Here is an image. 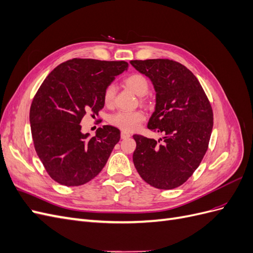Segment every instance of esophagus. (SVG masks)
<instances>
[{
    "label": "esophagus",
    "mask_w": 253,
    "mask_h": 253,
    "mask_svg": "<svg viewBox=\"0 0 253 253\" xmlns=\"http://www.w3.org/2000/svg\"><path fill=\"white\" fill-rule=\"evenodd\" d=\"M129 136H131V135H129V133H127V132H125V131L121 132V138L122 139H126V138H128Z\"/></svg>",
    "instance_id": "1"
}]
</instances>
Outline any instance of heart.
Wrapping results in <instances>:
<instances>
[{"label":"heart","instance_id":"b5f03b06","mask_svg":"<svg viewBox=\"0 0 253 253\" xmlns=\"http://www.w3.org/2000/svg\"><path fill=\"white\" fill-rule=\"evenodd\" d=\"M125 85L131 89L133 93L137 96L141 97V102H145L147 100L142 97L148 94L150 88V82L144 75L139 73H134L128 75L127 77L124 79ZM115 98V86L113 84L106 86L103 90V102L105 105H112ZM144 115L140 111L135 112H124L120 111L116 114L112 115L109 121L110 124L117 126L124 131H134L143 121Z\"/></svg>","mask_w":253,"mask_h":253}]
</instances>
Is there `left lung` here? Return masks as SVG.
<instances>
[{
  "mask_svg": "<svg viewBox=\"0 0 253 253\" xmlns=\"http://www.w3.org/2000/svg\"><path fill=\"white\" fill-rule=\"evenodd\" d=\"M156 91L155 112L148 128L162 133L158 140L134 135L133 162L152 187L170 190L194 173L208 150L213 112L200 81L188 68L169 59L132 60Z\"/></svg>",
  "mask_w": 253,
  "mask_h": 253,
  "instance_id": "left-lung-1",
  "label": "left lung"
}]
</instances>
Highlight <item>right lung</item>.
<instances>
[{
    "label": "right lung",
    "mask_w": 253,
    "mask_h": 253,
    "mask_svg": "<svg viewBox=\"0 0 253 253\" xmlns=\"http://www.w3.org/2000/svg\"><path fill=\"white\" fill-rule=\"evenodd\" d=\"M127 66L126 61L75 58L58 65L38 89L29 112L34 145L60 185H84L108 162L120 139L119 129L103 126L89 138L80 122L86 114L98 115L104 106V88Z\"/></svg>",
    "instance_id": "right-lung-1"
}]
</instances>
